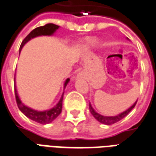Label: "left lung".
Wrapping results in <instances>:
<instances>
[{
    "instance_id": "obj_1",
    "label": "left lung",
    "mask_w": 156,
    "mask_h": 156,
    "mask_svg": "<svg viewBox=\"0 0 156 156\" xmlns=\"http://www.w3.org/2000/svg\"><path fill=\"white\" fill-rule=\"evenodd\" d=\"M136 102L137 101H136L130 108H128L127 110L115 116H105L101 115V114L98 113V112H96L95 111H94V109L93 108V107L91 106V104H89V110L90 112H91L92 115L95 117V119L98 120L99 122H101L102 124H105V125H112L114 123H116V122H119V121H121L122 119H123L126 116H127L128 113H129V112L133 109L134 107H135V106L136 104Z\"/></svg>"
}]
</instances>
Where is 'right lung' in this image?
Segmentation results:
<instances>
[{
    "mask_svg": "<svg viewBox=\"0 0 156 156\" xmlns=\"http://www.w3.org/2000/svg\"><path fill=\"white\" fill-rule=\"evenodd\" d=\"M59 28V26L55 24H47V25H44V26H40V27H37L34 30L31 31L30 33L25 37L24 40L20 44V51L23 48V46L25 45L26 43L28 42L29 40H30L31 39H33L34 37L40 36V35H52V34L55 33V31L57 30ZM69 78H67V80L64 83V88L66 87L67 84L69 83ZM15 95H16V100L17 106L19 107V109L20 112H22L24 115L29 117L30 119L32 121L40 123V124H48L50 123L54 120L57 118L58 116H59V114L62 112V105H63V93L62 97H61L60 100L58 102L57 105H55V107L49 109V110L44 111V112H38L34 109H31L30 107H26L25 105L23 104L21 101L20 100L19 96L17 93L16 87V84H15Z\"/></svg>",
    "mask_w": 156,
    "mask_h": 156,
    "instance_id": "add662e5",
    "label": "right lung"
}]
</instances>
